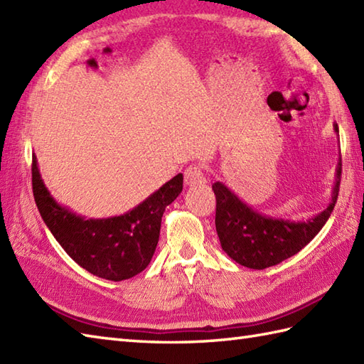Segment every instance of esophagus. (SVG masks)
<instances>
[{"label":"esophagus","instance_id":"esophagus-1","mask_svg":"<svg viewBox=\"0 0 364 364\" xmlns=\"http://www.w3.org/2000/svg\"><path fill=\"white\" fill-rule=\"evenodd\" d=\"M184 183H186V186H191V188L206 184L203 170L198 166H189L186 170H184Z\"/></svg>","mask_w":364,"mask_h":364}]
</instances>
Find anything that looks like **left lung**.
<instances>
[{"label": "left lung", "instance_id": "obj_1", "mask_svg": "<svg viewBox=\"0 0 364 364\" xmlns=\"http://www.w3.org/2000/svg\"><path fill=\"white\" fill-rule=\"evenodd\" d=\"M336 136L339 129L333 123ZM341 154L336 166L331 200L323 211L306 220H289L266 215L242 202L220 181L213 184L215 194V231L222 250L237 264L250 269H266L280 264L299 253L326 225L338 200L341 181Z\"/></svg>", "mask_w": 364, "mask_h": 364}]
</instances>
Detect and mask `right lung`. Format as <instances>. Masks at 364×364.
Instances as JSON below:
<instances>
[{"mask_svg": "<svg viewBox=\"0 0 364 364\" xmlns=\"http://www.w3.org/2000/svg\"><path fill=\"white\" fill-rule=\"evenodd\" d=\"M181 191L183 175L178 173L128 213L87 219L54 200L42 180L36 154L33 156V192L45 225L68 257L105 280H127L150 264L159 241L162 214Z\"/></svg>", "mask_w": 364, "mask_h": 364, "instance_id": "obj_1", "label": "right lung"}]
</instances>
